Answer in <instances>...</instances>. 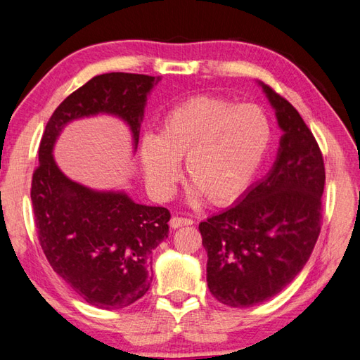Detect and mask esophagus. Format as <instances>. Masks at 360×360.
Returning <instances> with one entry per match:
<instances>
[{"label": "esophagus", "mask_w": 360, "mask_h": 360, "mask_svg": "<svg viewBox=\"0 0 360 360\" xmlns=\"http://www.w3.org/2000/svg\"><path fill=\"white\" fill-rule=\"evenodd\" d=\"M192 224H193V219H190V218L173 217L170 219V227L172 229H179V227H184V226H192Z\"/></svg>", "instance_id": "34e87169"}]
</instances>
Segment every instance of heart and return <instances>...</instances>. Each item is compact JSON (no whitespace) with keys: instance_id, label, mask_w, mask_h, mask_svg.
<instances>
[{"instance_id":"b5f03b06","label":"heart","mask_w":360,"mask_h":360,"mask_svg":"<svg viewBox=\"0 0 360 360\" xmlns=\"http://www.w3.org/2000/svg\"><path fill=\"white\" fill-rule=\"evenodd\" d=\"M271 139V120L259 106L196 96L164 114L156 137H143L141 162L153 190L168 195L186 159L188 184L205 201L227 204L249 188Z\"/></svg>"}]
</instances>
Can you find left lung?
I'll use <instances>...</instances> for the list:
<instances>
[{"label": "left lung", "mask_w": 360, "mask_h": 360, "mask_svg": "<svg viewBox=\"0 0 360 360\" xmlns=\"http://www.w3.org/2000/svg\"><path fill=\"white\" fill-rule=\"evenodd\" d=\"M263 89L285 131L277 160L238 202L200 224L209 289L232 308L254 307L289 285L322 229V151L294 106Z\"/></svg>", "instance_id": "1"}]
</instances>
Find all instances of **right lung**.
Instances as JSON below:
<instances>
[{
    "instance_id": "add662e5",
    "label": "right lung",
    "mask_w": 360,
    "mask_h": 360,
    "mask_svg": "<svg viewBox=\"0 0 360 360\" xmlns=\"http://www.w3.org/2000/svg\"><path fill=\"white\" fill-rule=\"evenodd\" d=\"M159 80L128 72L96 75L52 112L38 150L30 187L38 241L52 269L101 309L125 308L147 294L151 250L167 238L170 212L77 184L60 172L52 148L68 122L98 112L124 119L137 147L145 101Z\"/></svg>"
}]
</instances>
